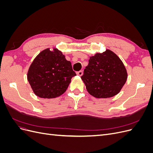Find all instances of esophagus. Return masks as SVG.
<instances>
[{
  "instance_id": "1",
  "label": "esophagus",
  "mask_w": 153,
  "mask_h": 153,
  "mask_svg": "<svg viewBox=\"0 0 153 153\" xmlns=\"http://www.w3.org/2000/svg\"><path fill=\"white\" fill-rule=\"evenodd\" d=\"M76 74L78 75L79 76H82L83 75V71H77L76 72Z\"/></svg>"
}]
</instances>
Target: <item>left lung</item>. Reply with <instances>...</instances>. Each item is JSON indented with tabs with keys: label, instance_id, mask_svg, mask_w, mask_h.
I'll return each mask as SVG.
<instances>
[{
	"label": "left lung",
	"instance_id": "left-lung-1",
	"mask_svg": "<svg viewBox=\"0 0 153 153\" xmlns=\"http://www.w3.org/2000/svg\"><path fill=\"white\" fill-rule=\"evenodd\" d=\"M127 71L121 60L110 50L90 57L81 76L89 93L97 98L117 94L127 80Z\"/></svg>",
	"mask_w": 153,
	"mask_h": 153
}]
</instances>
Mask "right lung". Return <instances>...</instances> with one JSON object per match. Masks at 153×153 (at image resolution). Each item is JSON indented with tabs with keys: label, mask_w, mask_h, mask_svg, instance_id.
I'll return each instance as SVG.
<instances>
[{
	"label": "right lung",
	"mask_w": 153,
	"mask_h": 153,
	"mask_svg": "<svg viewBox=\"0 0 153 153\" xmlns=\"http://www.w3.org/2000/svg\"><path fill=\"white\" fill-rule=\"evenodd\" d=\"M76 76L71 63L62 53L54 48L40 52L29 69L28 80L34 94L42 98H55L68 89L72 77Z\"/></svg>",
	"instance_id": "right-lung-1"
}]
</instances>
